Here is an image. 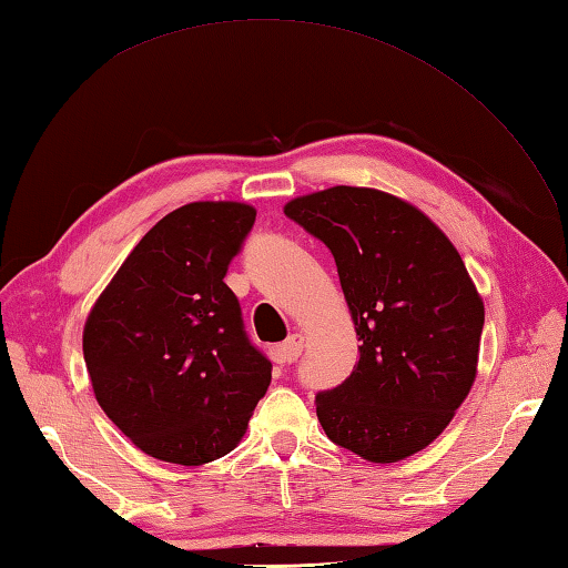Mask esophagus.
<instances>
[{
	"label": "esophagus",
	"mask_w": 568,
	"mask_h": 568,
	"mask_svg": "<svg viewBox=\"0 0 568 568\" xmlns=\"http://www.w3.org/2000/svg\"><path fill=\"white\" fill-rule=\"evenodd\" d=\"M303 346H305V336L303 334H291L283 344L275 346V354L281 361H287V364H293V361L300 358V354H303Z\"/></svg>",
	"instance_id": "1"
}]
</instances>
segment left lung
<instances>
[{
    "instance_id": "obj_1",
    "label": "left lung",
    "mask_w": 568,
    "mask_h": 568,
    "mask_svg": "<svg viewBox=\"0 0 568 568\" xmlns=\"http://www.w3.org/2000/svg\"><path fill=\"white\" fill-rule=\"evenodd\" d=\"M285 216L332 251L358 336V364L317 393L327 437L376 464L425 449L476 378L484 303L466 265L413 204L368 187H329Z\"/></svg>"
}]
</instances>
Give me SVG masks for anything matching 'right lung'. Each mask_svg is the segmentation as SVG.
Segmentation results:
<instances>
[{"label": "right lung", "mask_w": 568, "mask_h": 568, "mask_svg": "<svg viewBox=\"0 0 568 568\" xmlns=\"http://www.w3.org/2000/svg\"><path fill=\"white\" fill-rule=\"evenodd\" d=\"M256 222L239 202H192L155 224L94 303L82 334L100 407L141 452L183 466L229 454L271 385L229 263Z\"/></svg>", "instance_id": "add662e5"}]
</instances>
